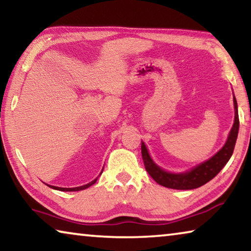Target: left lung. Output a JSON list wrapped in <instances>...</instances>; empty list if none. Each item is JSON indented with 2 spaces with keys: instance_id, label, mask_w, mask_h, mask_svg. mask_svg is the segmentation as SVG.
<instances>
[{
  "instance_id": "8db88e82",
  "label": "left lung",
  "mask_w": 251,
  "mask_h": 251,
  "mask_svg": "<svg viewBox=\"0 0 251 251\" xmlns=\"http://www.w3.org/2000/svg\"><path fill=\"white\" fill-rule=\"evenodd\" d=\"M233 108H235V120H233V125L230 131H229L225 145L209 159L196 165V166L190 168L189 171L173 173L161 168L152 160L145 143L142 142V156L144 165H145L146 171L152 179L157 184L167 187V188L179 190L195 189L210 181L230 159L233 148L236 145L238 130H239V117H238V105L235 95H233Z\"/></svg>"
}]
</instances>
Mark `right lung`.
<instances>
[{"mask_svg": "<svg viewBox=\"0 0 251 251\" xmlns=\"http://www.w3.org/2000/svg\"><path fill=\"white\" fill-rule=\"evenodd\" d=\"M103 169H101V172H100V174L99 176L101 175V173H103ZM97 178H99V177H97ZM97 178H95L94 180H92L91 182H88V184H86V185L78 186V187H73V188H64V187H57V186H52V185H48V184H46V185H48L49 187H50V188L55 189V190H61V192H79V190L86 189V188H88V187H91L92 185H94L95 182H96V180H97Z\"/></svg>", "mask_w": 251, "mask_h": 251, "instance_id": "add662e5", "label": "right lung"}]
</instances>
